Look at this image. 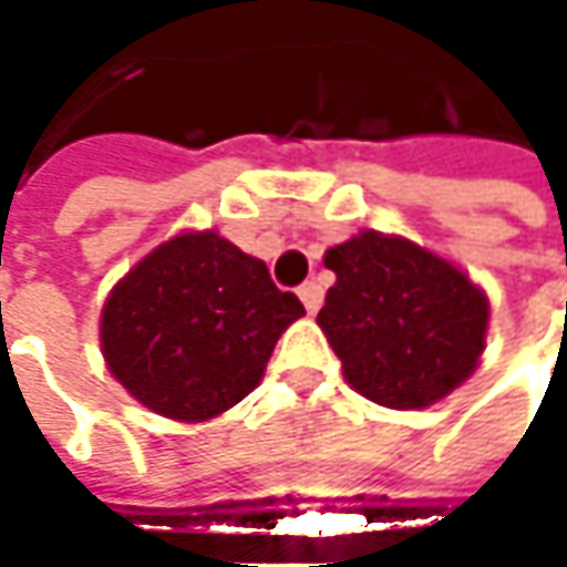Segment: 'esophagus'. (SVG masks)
<instances>
[{
	"mask_svg": "<svg viewBox=\"0 0 567 567\" xmlns=\"http://www.w3.org/2000/svg\"><path fill=\"white\" fill-rule=\"evenodd\" d=\"M298 298L305 301V308H308V315H315L318 308H321V301H324V288L318 282H305L298 288Z\"/></svg>",
	"mask_w": 567,
	"mask_h": 567,
	"instance_id": "1",
	"label": "esophagus"
}]
</instances>
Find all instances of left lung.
Instances as JSON below:
<instances>
[{"mask_svg": "<svg viewBox=\"0 0 567 567\" xmlns=\"http://www.w3.org/2000/svg\"><path fill=\"white\" fill-rule=\"evenodd\" d=\"M324 266L337 282L318 324L360 395L425 409L474 373L489 305L461 269L373 230L328 249Z\"/></svg>", "mask_w": 567, "mask_h": 567, "instance_id": "8db88e82", "label": "left lung"}]
</instances>
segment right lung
I'll list each match as a JSON object with an SVG mask.
<instances>
[{
    "mask_svg": "<svg viewBox=\"0 0 567 567\" xmlns=\"http://www.w3.org/2000/svg\"><path fill=\"white\" fill-rule=\"evenodd\" d=\"M301 315L262 259L214 230L181 233L113 288L100 340L110 373L142 405L204 422L256 389L276 340Z\"/></svg>",
    "mask_w": 567,
    "mask_h": 567,
    "instance_id": "1",
    "label": "right lung"
}]
</instances>
